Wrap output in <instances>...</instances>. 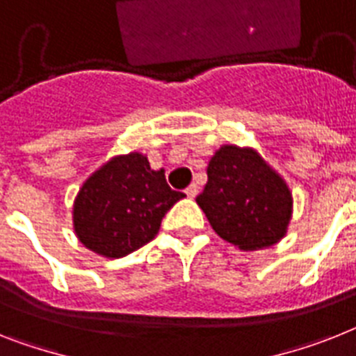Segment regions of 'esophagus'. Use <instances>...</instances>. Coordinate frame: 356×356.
Segmentation results:
<instances>
[{"mask_svg":"<svg viewBox=\"0 0 356 356\" xmlns=\"http://www.w3.org/2000/svg\"><path fill=\"white\" fill-rule=\"evenodd\" d=\"M197 193H199V186H197L195 183L190 184V186L186 188V195L190 197V199H193V197H197Z\"/></svg>","mask_w":356,"mask_h":356,"instance_id":"34e87169","label":"esophagus"}]
</instances>
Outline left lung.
<instances>
[{"instance_id": "left-lung-1", "label": "left lung", "mask_w": 356, "mask_h": 356, "mask_svg": "<svg viewBox=\"0 0 356 356\" xmlns=\"http://www.w3.org/2000/svg\"><path fill=\"white\" fill-rule=\"evenodd\" d=\"M195 201L215 234L244 252L279 243L293 213V195L280 173L257 150L235 145L215 152Z\"/></svg>"}]
</instances>
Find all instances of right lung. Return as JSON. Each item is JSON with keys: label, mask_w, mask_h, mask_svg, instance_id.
<instances>
[{"label": "right lung", "mask_w": 356, "mask_h": 356, "mask_svg": "<svg viewBox=\"0 0 356 356\" xmlns=\"http://www.w3.org/2000/svg\"><path fill=\"white\" fill-rule=\"evenodd\" d=\"M183 197L168 186L164 170L150 168L146 155H115L79 188L74 232L90 252L121 259L150 243L166 211Z\"/></svg>", "instance_id": "1"}]
</instances>
